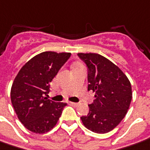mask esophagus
Instances as JSON below:
<instances>
[{
    "label": "esophagus",
    "instance_id": "obj_1",
    "mask_svg": "<svg viewBox=\"0 0 150 150\" xmlns=\"http://www.w3.org/2000/svg\"><path fill=\"white\" fill-rule=\"evenodd\" d=\"M69 104L71 105V106H73V107H76V106H77V103H73V102H70Z\"/></svg>",
    "mask_w": 150,
    "mask_h": 150
}]
</instances>
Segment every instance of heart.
<instances>
[{
    "label": "heart",
    "mask_w": 150,
    "mask_h": 150,
    "mask_svg": "<svg viewBox=\"0 0 150 150\" xmlns=\"http://www.w3.org/2000/svg\"><path fill=\"white\" fill-rule=\"evenodd\" d=\"M79 65H81V64H79V63H75V65H74V67H78V66H79Z\"/></svg>",
    "instance_id": "heart-1"
}]
</instances>
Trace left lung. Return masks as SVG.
Listing matches in <instances>:
<instances>
[{"instance_id": "obj_1", "label": "left lung", "mask_w": 150, "mask_h": 150, "mask_svg": "<svg viewBox=\"0 0 150 150\" xmlns=\"http://www.w3.org/2000/svg\"><path fill=\"white\" fill-rule=\"evenodd\" d=\"M88 67V90L95 93L83 126L93 132L108 133L125 117L132 98L131 84L114 63L97 53H78Z\"/></svg>"}]
</instances>
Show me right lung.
I'll use <instances>...</instances> for the list:
<instances>
[{
	"instance_id": "add662e5",
	"label": "right lung",
	"mask_w": 150,
	"mask_h": 150,
	"mask_svg": "<svg viewBox=\"0 0 150 150\" xmlns=\"http://www.w3.org/2000/svg\"><path fill=\"white\" fill-rule=\"evenodd\" d=\"M71 53L43 52L20 69L13 82L11 98L19 120L28 131L43 134L57 123L67 106L47 98L50 83Z\"/></svg>"
}]
</instances>
